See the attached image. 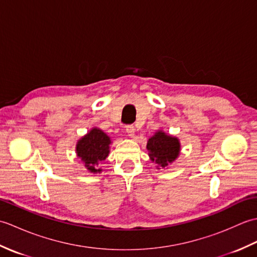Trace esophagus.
I'll list each match as a JSON object with an SVG mask.
<instances>
[{
    "mask_svg": "<svg viewBox=\"0 0 257 257\" xmlns=\"http://www.w3.org/2000/svg\"><path fill=\"white\" fill-rule=\"evenodd\" d=\"M125 133L128 134L129 137H135V133H136V128L134 127V125H127L125 127Z\"/></svg>",
    "mask_w": 257,
    "mask_h": 257,
    "instance_id": "esophagus-1",
    "label": "esophagus"
}]
</instances>
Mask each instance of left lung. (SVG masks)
Wrapping results in <instances>:
<instances>
[{
  "instance_id": "left-lung-1",
  "label": "left lung",
  "mask_w": 257,
  "mask_h": 257,
  "mask_svg": "<svg viewBox=\"0 0 257 257\" xmlns=\"http://www.w3.org/2000/svg\"><path fill=\"white\" fill-rule=\"evenodd\" d=\"M147 150L150 160L157 165V169H166L178 159L181 151V144L178 137L159 129L148 139Z\"/></svg>"
}]
</instances>
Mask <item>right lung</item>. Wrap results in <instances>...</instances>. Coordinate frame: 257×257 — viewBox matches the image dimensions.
<instances>
[{"label":"right lung","instance_id":"right-lung-1","mask_svg":"<svg viewBox=\"0 0 257 257\" xmlns=\"http://www.w3.org/2000/svg\"><path fill=\"white\" fill-rule=\"evenodd\" d=\"M110 137L101 129L94 127L88 133L78 139L76 144V155L90 173H100L99 163L108 157L110 152Z\"/></svg>","mask_w":257,"mask_h":257}]
</instances>
